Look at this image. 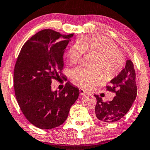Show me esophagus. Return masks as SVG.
<instances>
[{"label": "esophagus", "mask_w": 150, "mask_h": 150, "mask_svg": "<svg viewBox=\"0 0 150 150\" xmlns=\"http://www.w3.org/2000/svg\"><path fill=\"white\" fill-rule=\"evenodd\" d=\"M79 90H80V94L81 96H83V95H86V94H87V93H86V91H84V89H81V88H80V89H79Z\"/></svg>", "instance_id": "obj_1"}]
</instances>
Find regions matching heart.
<instances>
[{
    "label": "heart",
    "instance_id": "b5f03b06",
    "mask_svg": "<svg viewBox=\"0 0 150 150\" xmlns=\"http://www.w3.org/2000/svg\"><path fill=\"white\" fill-rule=\"evenodd\" d=\"M97 54L93 59V68L79 66L71 73L74 82L85 89L92 88L103 80V73L107 79L116 77L125 64V57L112 40L100 34L84 36L68 48L67 55L70 64L82 60L85 52Z\"/></svg>",
    "mask_w": 150,
    "mask_h": 150
}]
</instances>
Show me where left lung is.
<instances>
[{"instance_id":"1","label":"left lung","mask_w":150,"mask_h":150,"mask_svg":"<svg viewBox=\"0 0 150 150\" xmlns=\"http://www.w3.org/2000/svg\"><path fill=\"white\" fill-rule=\"evenodd\" d=\"M106 89L116 96L111 101L103 102L98 95L95 94L97 100L95 114L97 118L103 122H115L129 112L136 98V72L132 61H127L125 68L110 81Z\"/></svg>"}]
</instances>
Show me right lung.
<instances>
[{
    "label": "right lung",
    "instance_id": "add662e5",
    "mask_svg": "<svg viewBox=\"0 0 150 150\" xmlns=\"http://www.w3.org/2000/svg\"><path fill=\"white\" fill-rule=\"evenodd\" d=\"M73 36L42 30L25 42L17 57L14 70L16 98L27 120L39 129L61 125L80 94L78 88L69 82L59 93L51 89L52 80H66L63 55Z\"/></svg>",
    "mask_w": 150,
    "mask_h": 150
}]
</instances>
